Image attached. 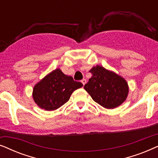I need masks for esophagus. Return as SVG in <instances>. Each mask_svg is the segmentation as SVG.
I'll list each match as a JSON object with an SVG mask.
<instances>
[{
  "label": "esophagus",
  "instance_id": "esophagus-1",
  "mask_svg": "<svg viewBox=\"0 0 158 158\" xmlns=\"http://www.w3.org/2000/svg\"><path fill=\"white\" fill-rule=\"evenodd\" d=\"M81 83H83V85H85V84L86 83V79H85V78H83V80H82V81H81Z\"/></svg>",
  "mask_w": 158,
  "mask_h": 158
}]
</instances>
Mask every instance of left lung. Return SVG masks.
<instances>
[{
	"instance_id": "obj_1",
	"label": "left lung",
	"mask_w": 158,
	"mask_h": 158,
	"mask_svg": "<svg viewBox=\"0 0 158 158\" xmlns=\"http://www.w3.org/2000/svg\"><path fill=\"white\" fill-rule=\"evenodd\" d=\"M89 72L92 76L84 89L95 102L106 109H114L124 102L129 93L124 78L100 65L93 67Z\"/></svg>"
}]
</instances>
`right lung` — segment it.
Masks as SVG:
<instances>
[{
  "mask_svg": "<svg viewBox=\"0 0 158 158\" xmlns=\"http://www.w3.org/2000/svg\"><path fill=\"white\" fill-rule=\"evenodd\" d=\"M82 86L81 82L75 81L57 68L34 85L32 96L39 107L53 111L68 102L73 92Z\"/></svg>",
  "mask_w": 158,
  "mask_h": 158,
  "instance_id": "add662e5",
  "label": "right lung"
}]
</instances>
